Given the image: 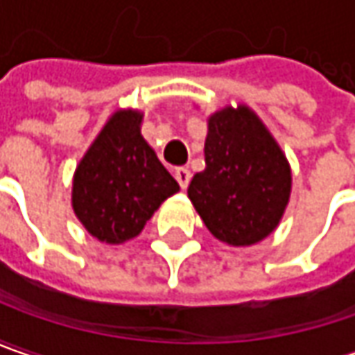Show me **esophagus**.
<instances>
[{"mask_svg": "<svg viewBox=\"0 0 355 355\" xmlns=\"http://www.w3.org/2000/svg\"><path fill=\"white\" fill-rule=\"evenodd\" d=\"M175 178L178 180L180 189H187L191 182V171L187 166H178V168H175Z\"/></svg>", "mask_w": 355, "mask_h": 355, "instance_id": "1", "label": "esophagus"}]
</instances>
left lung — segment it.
I'll return each mask as SVG.
<instances>
[{
	"label": "left lung",
	"mask_w": 355,
	"mask_h": 355,
	"mask_svg": "<svg viewBox=\"0 0 355 355\" xmlns=\"http://www.w3.org/2000/svg\"><path fill=\"white\" fill-rule=\"evenodd\" d=\"M207 125V166L191 180L189 198L214 239L252 246L284 216L292 193L290 162L248 105H226Z\"/></svg>",
	"instance_id": "obj_1"
}]
</instances>
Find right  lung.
Here are the masks:
<instances>
[{
    "label": "right lung",
    "instance_id": "obj_1",
    "mask_svg": "<svg viewBox=\"0 0 355 355\" xmlns=\"http://www.w3.org/2000/svg\"><path fill=\"white\" fill-rule=\"evenodd\" d=\"M141 125L139 109H116L73 175V212L93 239L107 244L139 236L155 210L180 191Z\"/></svg>",
    "mask_w": 355,
    "mask_h": 355
}]
</instances>
